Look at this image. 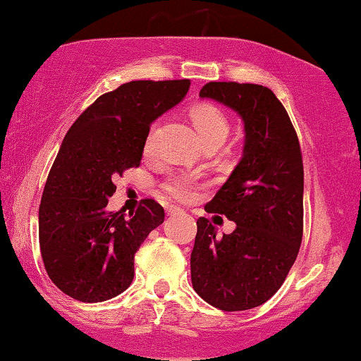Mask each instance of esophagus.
I'll return each mask as SVG.
<instances>
[{"instance_id":"obj_1","label":"esophagus","mask_w":361,"mask_h":361,"mask_svg":"<svg viewBox=\"0 0 361 361\" xmlns=\"http://www.w3.org/2000/svg\"><path fill=\"white\" fill-rule=\"evenodd\" d=\"M166 212H168V215L175 216V215H180V214H181V208H178V207H168Z\"/></svg>"}]
</instances>
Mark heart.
Returning <instances> with one entry per match:
<instances>
[{"label": "heart", "mask_w": 361, "mask_h": 361, "mask_svg": "<svg viewBox=\"0 0 361 361\" xmlns=\"http://www.w3.org/2000/svg\"><path fill=\"white\" fill-rule=\"evenodd\" d=\"M192 121L202 137L203 145L208 141H224L228 133V121L219 107L214 104H197L192 107ZM151 145V136L147 139V146ZM164 190L178 200H188L193 197L195 185L188 176H173L164 185Z\"/></svg>", "instance_id": "b5f03b06"}]
</instances>
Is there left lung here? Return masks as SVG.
I'll use <instances>...</instances> for the list:
<instances>
[{
  "instance_id": "1",
  "label": "left lung",
  "mask_w": 361,
  "mask_h": 361,
  "mask_svg": "<svg viewBox=\"0 0 361 361\" xmlns=\"http://www.w3.org/2000/svg\"><path fill=\"white\" fill-rule=\"evenodd\" d=\"M200 99L237 112L245 136L240 161L205 205L208 214L235 222V230L219 237L200 216L190 257L192 284L219 310H252L274 296L298 257L305 192L301 147L284 106L267 87L210 82Z\"/></svg>"
}]
</instances>
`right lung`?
Wrapping results in <instances>:
<instances>
[{
	"instance_id": "1",
	"label": "right lung",
	"mask_w": 361,
	"mask_h": 361,
	"mask_svg": "<svg viewBox=\"0 0 361 361\" xmlns=\"http://www.w3.org/2000/svg\"><path fill=\"white\" fill-rule=\"evenodd\" d=\"M190 80H133L101 95L65 134L47 178L38 235L47 274L82 302L116 298L131 286L134 254L164 210L142 200L136 214L109 212L112 180L139 166L149 126L180 104Z\"/></svg>"
}]
</instances>
